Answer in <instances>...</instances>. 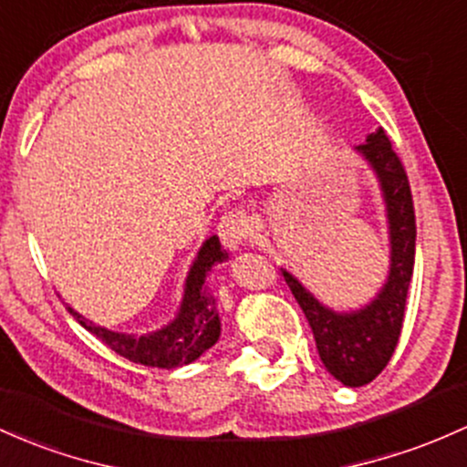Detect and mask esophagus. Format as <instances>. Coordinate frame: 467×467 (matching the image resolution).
I'll return each instance as SVG.
<instances>
[{"label":"esophagus","mask_w":467,"mask_h":467,"mask_svg":"<svg viewBox=\"0 0 467 467\" xmlns=\"http://www.w3.org/2000/svg\"><path fill=\"white\" fill-rule=\"evenodd\" d=\"M250 233V219L244 210H233V213H225L222 219H219L217 234L222 239L225 248L237 250L245 239H248Z\"/></svg>","instance_id":"1"}]
</instances>
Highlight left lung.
Masks as SVG:
<instances>
[{
	"label": "left lung",
	"instance_id": "obj_1",
	"mask_svg": "<svg viewBox=\"0 0 467 467\" xmlns=\"http://www.w3.org/2000/svg\"><path fill=\"white\" fill-rule=\"evenodd\" d=\"M355 152L375 172L386 206L388 239H390V270L386 284L361 308L332 310L321 304L295 275L281 268L285 284L299 301L312 327L326 370L348 388H361L370 383L390 361L406 315L408 288L414 268V242H417L408 175L386 132L377 128L366 137V141L355 146Z\"/></svg>",
	"mask_w": 467,
	"mask_h": 467
}]
</instances>
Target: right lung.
Here are the masks:
<instances>
[{
    "mask_svg": "<svg viewBox=\"0 0 467 467\" xmlns=\"http://www.w3.org/2000/svg\"><path fill=\"white\" fill-rule=\"evenodd\" d=\"M225 259H228V253L222 248L217 234L208 237L188 270L175 319L168 321L159 330L146 332V335H126V332L109 330V327L92 324L68 304L66 308L86 330L104 341L119 357H126L128 361L141 363L148 368H163V370L188 366L194 358L202 357L208 348H213L222 335L217 299L208 290L206 276L214 265Z\"/></svg>",
    "mask_w": 467,
    "mask_h": 467,
    "instance_id": "obj_1",
    "label": "right lung"
}]
</instances>
